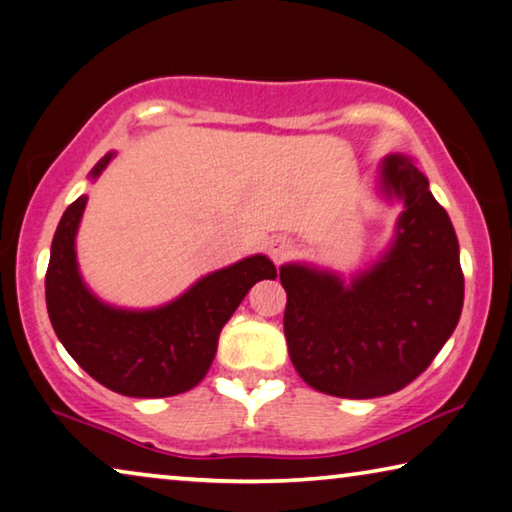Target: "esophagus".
<instances>
[{
	"label": "esophagus",
	"instance_id": "obj_1",
	"mask_svg": "<svg viewBox=\"0 0 512 512\" xmlns=\"http://www.w3.org/2000/svg\"><path fill=\"white\" fill-rule=\"evenodd\" d=\"M265 249L274 263H283L290 254H293L295 245L293 240L286 238V235H272V238L265 242Z\"/></svg>",
	"mask_w": 512,
	"mask_h": 512
}]
</instances>
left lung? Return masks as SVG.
I'll use <instances>...</instances> for the list:
<instances>
[{
    "label": "left lung",
    "instance_id": "8db88e82",
    "mask_svg": "<svg viewBox=\"0 0 512 512\" xmlns=\"http://www.w3.org/2000/svg\"><path fill=\"white\" fill-rule=\"evenodd\" d=\"M380 187L405 203L380 261L350 283L300 263L279 270L290 361L309 387L338 398L407 387L453 334L465 302L458 238L428 178L393 153L380 164Z\"/></svg>",
    "mask_w": 512,
    "mask_h": 512
}]
</instances>
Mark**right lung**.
<instances>
[{
  "instance_id": "1",
  "label": "right lung",
  "mask_w": 512,
  "mask_h": 512,
  "mask_svg": "<svg viewBox=\"0 0 512 512\" xmlns=\"http://www.w3.org/2000/svg\"><path fill=\"white\" fill-rule=\"evenodd\" d=\"M114 153L93 167L98 178ZM86 194L70 203L54 233L45 274L50 322L68 355L93 380L130 398H167L196 387L215 359L222 327L256 281L277 277L263 254L210 272L178 297L148 311L116 309L84 286L75 235Z\"/></svg>"
}]
</instances>
